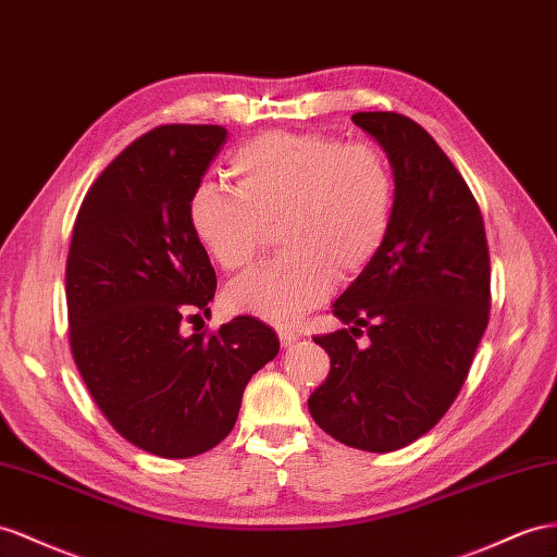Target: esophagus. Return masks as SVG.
Wrapping results in <instances>:
<instances>
[{"label":"esophagus","mask_w":557,"mask_h":557,"mask_svg":"<svg viewBox=\"0 0 557 557\" xmlns=\"http://www.w3.org/2000/svg\"><path fill=\"white\" fill-rule=\"evenodd\" d=\"M277 334H280V344L282 346H292V344H296V341H298V332H294V330H280Z\"/></svg>","instance_id":"esophagus-1"}]
</instances>
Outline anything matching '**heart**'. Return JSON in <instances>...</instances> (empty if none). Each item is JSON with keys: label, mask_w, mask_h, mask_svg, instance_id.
Wrapping results in <instances>:
<instances>
[{"label": "heart", "mask_w": 557, "mask_h": 557, "mask_svg": "<svg viewBox=\"0 0 557 557\" xmlns=\"http://www.w3.org/2000/svg\"><path fill=\"white\" fill-rule=\"evenodd\" d=\"M237 190L199 183L188 219L223 270L259 253L268 225H277V259L235 280L225 306L275 326L296 324L322 304L338 277L374 259L395 216V176L379 148L344 146L324 134H261L231 157Z\"/></svg>", "instance_id": "obj_1"}]
</instances>
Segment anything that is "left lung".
I'll return each mask as SVG.
<instances>
[{
	"label": "left lung",
	"instance_id": "1",
	"mask_svg": "<svg viewBox=\"0 0 557 557\" xmlns=\"http://www.w3.org/2000/svg\"><path fill=\"white\" fill-rule=\"evenodd\" d=\"M352 122L388 154L395 216L332 306L348 330L315 336L332 369L308 409L334 440L381 454L425 435L459 395L490 322V249L473 193L423 126L397 112Z\"/></svg>",
	"mask_w": 557,
	"mask_h": 557
}]
</instances>
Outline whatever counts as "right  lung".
<instances>
[{"mask_svg":"<svg viewBox=\"0 0 557 557\" xmlns=\"http://www.w3.org/2000/svg\"><path fill=\"white\" fill-rule=\"evenodd\" d=\"M225 138L219 124L143 134L96 178L70 242L75 364L112 428L164 459L216 447L233 431L249 379L280 350L277 334L249 315L209 336L181 334L216 292L188 202Z\"/></svg>","mask_w":557,"mask_h":557,"instance_id":"obj_1","label":"right lung"}]
</instances>
